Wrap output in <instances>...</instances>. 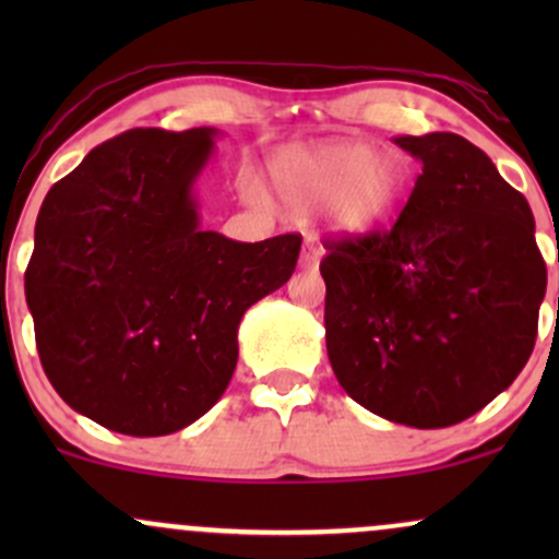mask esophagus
Returning a JSON list of instances; mask_svg holds the SVG:
<instances>
[{
  "label": "esophagus",
  "instance_id": "34e87169",
  "mask_svg": "<svg viewBox=\"0 0 559 559\" xmlns=\"http://www.w3.org/2000/svg\"><path fill=\"white\" fill-rule=\"evenodd\" d=\"M318 260H320V247L318 241L307 239L305 247H301V267H318Z\"/></svg>",
  "mask_w": 559,
  "mask_h": 559
}]
</instances>
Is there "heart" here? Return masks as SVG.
I'll list each match as a JSON object with an SVG mask.
<instances>
[{
  "instance_id": "1",
  "label": "heart",
  "mask_w": 559,
  "mask_h": 559,
  "mask_svg": "<svg viewBox=\"0 0 559 559\" xmlns=\"http://www.w3.org/2000/svg\"><path fill=\"white\" fill-rule=\"evenodd\" d=\"M273 183L297 213L331 207L338 234L362 236L389 215L402 178L389 157H376L373 146L346 141L278 159Z\"/></svg>"
}]
</instances>
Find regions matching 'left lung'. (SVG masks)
I'll list each match as a JSON object with an SVG mask.
<instances>
[{
    "mask_svg": "<svg viewBox=\"0 0 559 559\" xmlns=\"http://www.w3.org/2000/svg\"><path fill=\"white\" fill-rule=\"evenodd\" d=\"M394 144L423 173L391 230L325 243V349L365 409L447 428L528 362L547 265L528 202L486 152L457 133Z\"/></svg>",
    "mask_w": 559,
    "mask_h": 559,
    "instance_id": "obj_1",
    "label": "left lung"
}]
</instances>
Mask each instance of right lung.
<instances>
[{
  "label": "right lung",
  "mask_w": 559,
  "mask_h": 559,
  "mask_svg": "<svg viewBox=\"0 0 559 559\" xmlns=\"http://www.w3.org/2000/svg\"><path fill=\"white\" fill-rule=\"evenodd\" d=\"M215 128H133L44 197L25 301L44 373L75 413L126 436L202 418L239 360L243 312L292 278L301 236L241 243L199 226Z\"/></svg>",
  "instance_id": "1"
}]
</instances>
